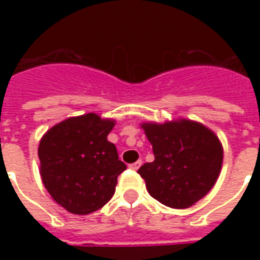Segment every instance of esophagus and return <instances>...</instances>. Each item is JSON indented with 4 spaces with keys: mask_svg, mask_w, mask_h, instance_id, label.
I'll use <instances>...</instances> for the list:
<instances>
[{
    "mask_svg": "<svg viewBox=\"0 0 260 260\" xmlns=\"http://www.w3.org/2000/svg\"><path fill=\"white\" fill-rule=\"evenodd\" d=\"M141 166H142V160H138V161H135V163L129 164V169L138 170V169H139V167H141Z\"/></svg>",
    "mask_w": 260,
    "mask_h": 260,
    "instance_id": "34e87169",
    "label": "esophagus"
}]
</instances>
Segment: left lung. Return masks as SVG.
Here are the masks:
<instances>
[{"label":"left lung","mask_w":260,"mask_h":260,"mask_svg":"<svg viewBox=\"0 0 260 260\" xmlns=\"http://www.w3.org/2000/svg\"><path fill=\"white\" fill-rule=\"evenodd\" d=\"M152 143L154 161L138 173L147 192L166 206L186 209L213 188L223 164V146L205 125L178 119L142 124Z\"/></svg>","instance_id":"left-lung-1"}]
</instances>
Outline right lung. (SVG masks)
I'll list each match as a JSON object with an SVG mask.
<instances>
[{
  "label": "right lung",
  "mask_w": 260,
  "mask_h": 260,
  "mask_svg": "<svg viewBox=\"0 0 260 260\" xmlns=\"http://www.w3.org/2000/svg\"><path fill=\"white\" fill-rule=\"evenodd\" d=\"M114 119L94 113L71 117L48 129L39 145L40 175L48 193L74 214L102 209L126 170L107 135Z\"/></svg>",
  "instance_id": "add662e5"
}]
</instances>
